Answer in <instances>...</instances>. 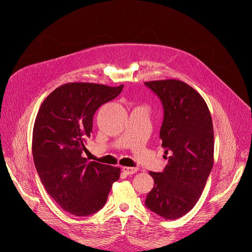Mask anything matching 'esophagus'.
Instances as JSON below:
<instances>
[{
	"label": "esophagus",
	"instance_id": "esophagus-1",
	"mask_svg": "<svg viewBox=\"0 0 252 252\" xmlns=\"http://www.w3.org/2000/svg\"><path fill=\"white\" fill-rule=\"evenodd\" d=\"M139 169L138 168H131V167H123L122 172L126 175H133L135 174Z\"/></svg>",
	"mask_w": 252,
	"mask_h": 252
}]
</instances>
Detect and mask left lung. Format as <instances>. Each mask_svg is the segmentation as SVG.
Instances as JSON below:
<instances>
[{
	"mask_svg": "<svg viewBox=\"0 0 252 252\" xmlns=\"http://www.w3.org/2000/svg\"><path fill=\"white\" fill-rule=\"evenodd\" d=\"M160 99V140L168 159L162 173L149 172L154 186L145 206L167 220L180 218L198 202L214 166L215 135L209 108L191 86L177 79L144 82ZM168 157H166V155Z\"/></svg>",
	"mask_w": 252,
	"mask_h": 252,
	"instance_id": "left-lung-1",
	"label": "left lung"
}]
</instances>
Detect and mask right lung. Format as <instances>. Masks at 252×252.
I'll return each mask as SVG.
<instances>
[{"label":"right lung","mask_w":252,"mask_h":252,"mask_svg":"<svg viewBox=\"0 0 252 252\" xmlns=\"http://www.w3.org/2000/svg\"><path fill=\"white\" fill-rule=\"evenodd\" d=\"M123 86L66 83L46 97L36 114L32 141L36 172L50 197L73 216L100 211L119 180V168L88 161L82 153L96 110L116 98Z\"/></svg>","instance_id":"1"}]
</instances>
